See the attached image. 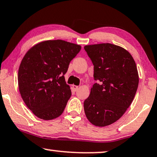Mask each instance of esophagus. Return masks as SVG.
Returning a JSON list of instances; mask_svg holds the SVG:
<instances>
[{"instance_id":"obj_1","label":"esophagus","mask_w":157,"mask_h":157,"mask_svg":"<svg viewBox=\"0 0 157 157\" xmlns=\"http://www.w3.org/2000/svg\"><path fill=\"white\" fill-rule=\"evenodd\" d=\"M72 89L74 90L75 92L77 91V90H78V86H77V85H72Z\"/></svg>"}]
</instances>
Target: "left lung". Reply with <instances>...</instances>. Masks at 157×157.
<instances>
[{
  "mask_svg": "<svg viewBox=\"0 0 157 157\" xmlns=\"http://www.w3.org/2000/svg\"><path fill=\"white\" fill-rule=\"evenodd\" d=\"M84 49L94 65V83L84 101L87 120L98 127L117 121L129 107L137 90L139 75L127 50L110 43L86 45Z\"/></svg>",
  "mask_w": 157,
  "mask_h": 157,
  "instance_id": "1",
  "label": "left lung"
}]
</instances>
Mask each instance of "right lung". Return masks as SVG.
I'll return each instance as SVG.
<instances>
[{"label": "right lung", "instance_id": "1", "mask_svg": "<svg viewBox=\"0 0 157 157\" xmlns=\"http://www.w3.org/2000/svg\"><path fill=\"white\" fill-rule=\"evenodd\" d=\"M81 46L62 40H47L33 46L22 59L18 87L26 106L44 120L63 113L72 92L65 75Z\"/></svg>", "mask_w": 157, "mask_h": 157}]
</instances>
